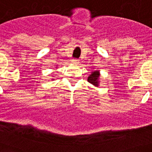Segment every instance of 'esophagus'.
<instances>
[{"label": "esophagus", "mask_w": 152, "mask_h": 152, "mask_svg": "<svg viewBox=\"0 0 152 152\" xmlns=\"http://www.w3.org/2000/svg\"><path fill=\"white\" fill-rule=\"evenodd\" d=\"M71 61H72V64H74V65H77V64L79 63V61L77 59H73Z\"/></svg>", "instance_id": "esophagus-1"}]
</instances>
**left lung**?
<instances>
[{"instance_id": "left-lung-1", "label": "left lung", "mask_w": 152, "mask_h": 152, "mask_svg": "<svg viewBox=\"0 0 152 152\" xmlns=\"http://www.w3.org/2000/svg\"><path fill=\"white\" fill-rule=\"evenodd\" d=\"M99 76H100V73L99 70L92 71L91 74L89 75V77H87V81L90 83L98 87L99 86Z\"/></svg>"}]
</instances>
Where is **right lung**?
I'll return each instance as SVG.
<instances>
[{"label": "right lung", "instance_id": "obj_1", "mask_svg": "<svg viewBox=\"0 0 152 152\" xmlns=\"http://www.w3.org/2000/svg\"><path fill=\"white\" fill-rule=\"evenodd\" d=\"M52 80H53V79H52Z\"/></svg>", "mask_w": 152, "mask_h": 152}]
</instances>
